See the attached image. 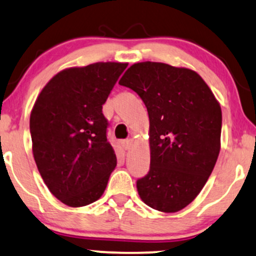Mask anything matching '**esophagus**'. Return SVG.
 Instances as JSON below:
<instances>
[{"label":"esophagus","instance_id":"1","mask_svg":"<svg viewBox=\"0 0 256 256\" xmlns=\"http://www.w3.org/2000/svg\"><path fill=\"white\" fill-rule=\"evenodd\" d=\"M132 145H133V142H132L130 139H127V140H123L122 141V147L124 150H130Z\"/></svg>","mask_w":256,"mask_h":256}]
</instances>
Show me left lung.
Instances as JSON below:
<instances>
[{
  "label": "left lung",
  "instance_id": "obj_1",
  "mask_svg": "<svg viewBox=\"0 0 256 256\" xmlns=\"http://www.w3.org/2000/svg\"><path fill=\"white\" fill-rule=\"evenodd\" d=\"M118 84L139 94L150 117L151 164L136 181L141 200L160 212L181 211L217 162L220 105L199 74L165 63H135Z\"/></svg>",
  "mask_w": 256,
  "mask_h": 256
}]
</instances>
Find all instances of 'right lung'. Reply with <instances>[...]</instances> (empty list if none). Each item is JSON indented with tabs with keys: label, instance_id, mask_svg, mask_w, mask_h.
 Here are the masks:
<instances>
[{
	"label": "right lung",
	"instance_id": "add662e5",
	"mask_svg": "<svg viewBox=\"0 0 256 256\" xmlns=\"http://www.w3.org/2000/svg\"><path fill=\"white\" fill-rule=\"evenodd\" d=\"M127 66L97 62L64 69L36 100L30 117L33 157L46 187L66 205L98 200L115 169L102 109Z\"/></svg>",
	"mask_w": 256,
	"mask_h": 256
}]
</instances>
